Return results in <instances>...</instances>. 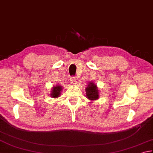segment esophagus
<instances>
[{
	"mask_svg": "<svg viewBox=\"0 0 153 153\" xmlns=\"http://www.w3.org/2000/svg\"><path fill=\"white\" fill-rule=\"evenodd\" d=\"M71 82H72V84L73 85H76V80L74 77H71Z\"/></svg>",
	"mask_w": 153,
	"mask_h": 153,
	"instance_id": "34e87169",
	"label": "esophagus"
}]
</instances>
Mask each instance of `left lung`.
<instances>
[{
  "label": "left lung",
  "instance_id": "1",
  "mask_svg": "<svg viewBox=\"0 0 153 153\" xmlns=\"http://www.w3.org/2000/svg\"><path fill=\"white\" fill-rule=\"evenodd\" d=\"M86 97L91 100H95L99 98V91L97 85L93 82H89V84L86 86Z\"/></svg>",
  "mask_w": 153,
  "mask_h": 153
}]
</instances>
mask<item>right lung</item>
I'll return each instance as SVG.
<instances>
[{
    "mask_svg": "<svg viewBox=\"0 0 153 153\" xmlns=\"http://www.w3.org/2000/svg\"><path fill=\"white\" fill-rule=\"evenodd\" d=\"M62 89V87L60 85H56V86H53V88H52V91L51 94V97L54 98V99L59 97L60 95V92H61Z\"/></svg>",
    "mask_w": 153,
    "mask_h": 153,
    "instance_id": "add662e5",
    "label": "right lung"
}]
</instances>
